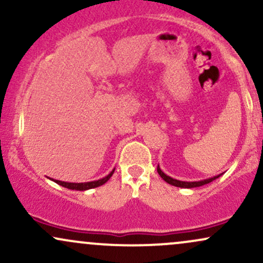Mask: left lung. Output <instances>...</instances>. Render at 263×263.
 I'll use <instances>...</instances> for the list:
<instances>
[{"label": "left lung", "instance_id": "left-lung-1", "mask_svg": "<svg viewBox=\"0 0 263 263\" xmlns=\"http://www.w3.org/2000/svg\"><path fill=\"white\" fill-rule=\"evenodd\" d=\"M157 172H158V174L161 176V178L163 180H165L168 184H171V185H174V186H178V188H197V186H201V185H205V184L213 182V180L218 179L219 177H221L222 174H218V176H214L211 178H206V179H201V180H197V182H185V180H178V179H174V178H172L170 176H167V174L164 173L161 170V167H157Z\"/></svg>", "mask_w": 263, "mask_h": 263}]
</instances>
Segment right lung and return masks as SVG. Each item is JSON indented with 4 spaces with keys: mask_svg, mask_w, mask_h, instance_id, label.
Instances as JSON below:
<instances>
[{
    "mask_svg": "<svg viewBox=\"0 0 263 263\" xmlns=\"http://www.w3.org/2000/svg\"><path fill=\"white\" fill-rule=\"evenodd\" d=\"M114 172H115V168L107 174L106 177L101 178V179L92 180V182H84V183H69V182H63V180H55V179H53V178H49V177L48 178H49L50 180H53V182H55L57 184H59V185L64 186V188H68L71 190H89L92 188H98V186H100V185H102V184L106 183L107 180L112 177Z\"/></svg>",
    "mask_w": 263,
    "mask_h": 263,
    "instance_id": "right-lung-1",
    "label": "right lung"
}]
</instances>
